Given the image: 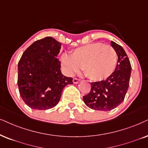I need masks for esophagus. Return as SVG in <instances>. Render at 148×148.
Wrapping results in <instances>:
<instances>
[{"label": "esophagus", "mask_w": 148, "mask_h": 148, "mask_svg": "<svg viewBox=\"0 0 148 148\" xmlns=\"http://www.w3.org/2000/svg\"><path fill=\"white\" fill-rule=\"evenodd\" d=\"M79 81H80V80L78 79V78H73V83L74 84H77L79 83Z\"/></svg>", "instance_id": "34e87169"}]
</instances>
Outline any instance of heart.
I'll return each mask as SVG.
<instances>
[{
  "label": "heart",
  "instance_id": "heart-1",
  "mask_svg": "<svg viewBox=\"0 0 148 148\" xmlns=\"http://www.w3.org/2000/svg\"><path fill=\"white\" fill-rule=\"evenodd\" d=\"M61 61L68 75H74L83 68L89 79L100 82L107 79L115 72L117 55L112 46L96 42L76 48L71 55L63 54Z\"/></svg>",
  "mask_w": 148,
  "mask_h": 148
}]
</instances>
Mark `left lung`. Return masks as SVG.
Listing matches in <instances>:
<instances>
[{
  "label": "left lung",
  "instance_id": "1",
  "mask_svg": "<svg viewBox=\"0 0 148 148\" xmlns=\"http://www.w3.org/2000/svg\"><path fill=\"white\" fill-rule=\"evenodd\" d=\"M117 52V66L113 74L105 80L91 83L90 92L83 96L86 105L91 109L108 111L118 106L124 100L131 74V65L124 48L111 41Z\"/></svg>",
  "mask_w": 148,
  "mask_h": 148
}]
</instances>
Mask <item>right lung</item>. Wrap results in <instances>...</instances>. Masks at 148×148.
<instances>
[{"instance_id": "right-lung-1", "label": "right lung", "mask_w": 148, "mask_h": 148, "mask_svg": "<svg viewBox=\"0 0 148 148\" xmlns=\"http://www.w3.org/2000/svg\"><path fill=\"white\" fill-rule=\"evenodd\" d=\"M61 43L46 37L33 43L20 58L18 65V85L26 104L35 110H47L57 105L63 89L73 84L63 76L57 59Z\"/></svg>"}]
</instances>
